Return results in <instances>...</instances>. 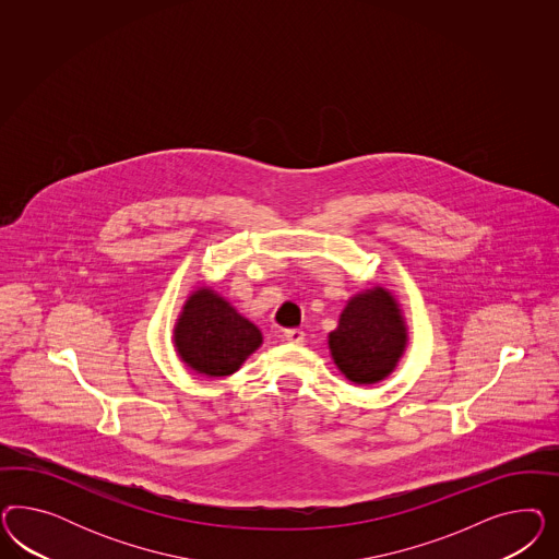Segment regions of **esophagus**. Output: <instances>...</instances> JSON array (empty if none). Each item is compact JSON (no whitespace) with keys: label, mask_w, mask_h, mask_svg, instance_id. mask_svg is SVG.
<instances>
[{"label":"esophagus","mask_w":559,"mask_h":559,"mask_svg":"<svg viewBox=\"0 0 559 559\" xmlns=\"http://www.w3.org/2000/svg\"><path fill=\"white\" fill-rule=\"evenodd\" d=\"M285 340H288L290 344H304L305 332L304 330H299V328H293V330L285 332Z\"/></svg>","instance_id":"esophagus-1"}]
</instances>
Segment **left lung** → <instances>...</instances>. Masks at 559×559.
I'll use <instances>...</instances> for the list:
<instances>
[{
	"instance_id": "obj_1",
	"label": "left lung",
	"mask_w": 559,
	"mask_h": 559,
	"mask_svg": "<svg viewBox=\"0 0 559 559\" xmlns=\"http://www.w3.org/2000/svg\"><path fill=\"white\" fill-rule=\"evenodd\" d=\"M328 346L338 371L356 385L390 377L407 346L406 320L391 290L372 287L350 297Z\"/></svg>"
}]
</instances>
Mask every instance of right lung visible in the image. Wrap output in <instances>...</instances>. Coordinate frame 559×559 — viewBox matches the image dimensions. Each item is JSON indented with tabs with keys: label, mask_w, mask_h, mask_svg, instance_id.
I'll use <instances>...</instances> for the list:
<instances>
[{
	"label": "right lung",
	"mask_w": 559,
	"mask_h": 559,
	"mask_svg": "<svg viewBox=\"0 0 559 559\" xmlns=\"http://www.w3.org/2000/svg\"><path fill=\"white\" fill-rule=\"evenodd\" d=\"M260 344L258 325L211 287L188 295L174 325V348L180 360L206 377L234 374Z\"/></svg>",
	"instance_id": "1"
}]
</instances>
